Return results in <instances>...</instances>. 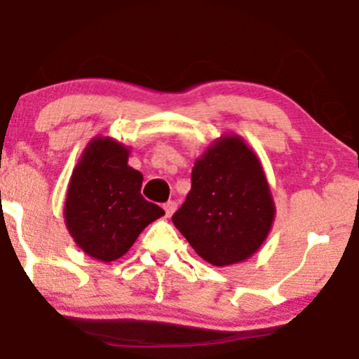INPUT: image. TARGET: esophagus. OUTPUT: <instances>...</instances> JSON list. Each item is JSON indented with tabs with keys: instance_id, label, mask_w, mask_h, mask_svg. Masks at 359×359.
<instances>
[{
	"instance_id": "34e87169",
	"label": "esophagus",
	"mask_w": 359,
	"mask_h": 359,
	"mask_svg": "<svg viewBox=\"0 0 359 359\" xmlns=\"http://www.w3.org/2000/svg\"><path fill=\"white\" fill-rule=\"evenodd\" d=\"M163 209H165V216H167V217H170L172 214L175 212V209H177V203H175V201H168V203L163 204Z\"/></svg>"
}]
</instances>
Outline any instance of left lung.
Returning a JSON list of instances; mask_svg holds the SVG:
<instances>
[{
  "label": "left lung",
  "mask_w": 359,
  "mask_h": 359,
  "mask_svg": "<svg viewBox=\"0 0 359 359\" xmlns=\"http://www.w3.org/2000/svg\"><path fill=\"white\" fill-rule=\"evenodd\" d=\"M191 180L172 222L196 253L214 266L257 253L271 229L275 204L262 163L245 140L217 138L197 158Z\"/></svg>",
  "instance_id": "1"
}]
</instances>
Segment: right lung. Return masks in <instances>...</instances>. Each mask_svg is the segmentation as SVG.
Returning a JSON list of instances; mask_svg holds the SVG:
<instances>
[{"instance_id":"obj_1","label":"right lung","mask_w":359,"mask_h":359,"mask_svg":"<svg viewBox=\"0 0 359 359\" xmlns=\"http://www.w3.org/2000/svg\"><path fill=\"white\" fill-rule=\"evenodd\" d=\"M130 150L96 137L74 168L65 197V226L76 245L100 262L126 253L140 233L165 211L142 196L143 175L128 165Z\"/></svg>"}]
</instances>
